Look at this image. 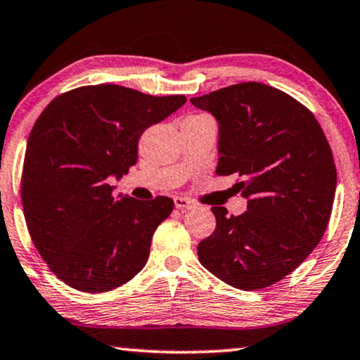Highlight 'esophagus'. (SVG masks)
Here are the masks:
<instances>
[{"mask_svg": "<svg viewBox=\"0 0 360 360\" xmlns=\"http://www.w3.org/2000/svg\"><path fill=\"white\" fill-rule=\"evenodd\" d=\"M174 202H175L176 210L188 211V210H195V207H196V202L195 201L190 200V198H184V196H175L174 198Z\"/></svg>", "mask_w": 360, "mask_h": 360, "instance_id": "1", "label": "esophagus"}]
</instances>
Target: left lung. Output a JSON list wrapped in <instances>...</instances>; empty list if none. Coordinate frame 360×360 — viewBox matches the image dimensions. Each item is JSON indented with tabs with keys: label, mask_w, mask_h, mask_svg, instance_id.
Segmentation results:
<instances>
[{
	"label": "left lung",
	"mask_w": 360,
	"mask_h": 360,
	"mask_svg": "<svg viewBox=\"0 0 360 360\" xmlns=\"http://www.w3.org/2000/svg\"><path fill=\"white\" fill-rule=\"evenodd\" d=\"M219 122L217 175L237 174L247 211L214 206L216 231L198 245L210 273L242 290L269 288L321 240L336 191V165L314 113L262 82L193 97Z\"/></svg>",
	"instance_id": "8db88e82"
}]
</instances>
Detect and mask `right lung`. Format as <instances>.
<instances>
[{"label":"right lung","mask_w":360,"mask_h":360,"mask_svg":"<svg viewBox=\"0 0 360 360\" xmlns=\"http://www.w3.org/2000/svg\"><path fill=\"white\" fill-rule=\"evenodd\" d=\"M117 84L56 96L27 139L20 179L25 224L51 273L82 292H105L144 268L174 201L113 198L108 176L128 174L144 129L184 105Z\"/></svg>","instance_id":"right-lung-1"}]
</instances>
